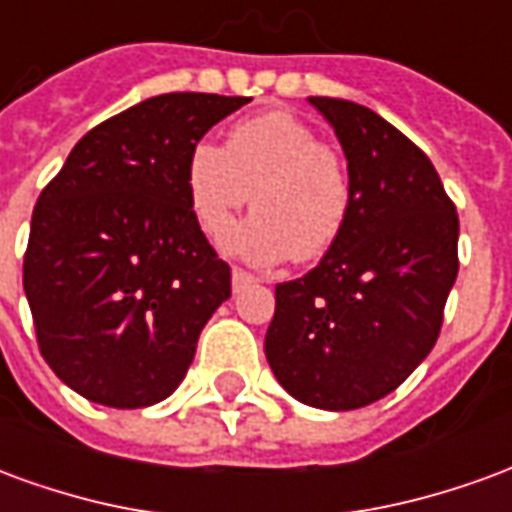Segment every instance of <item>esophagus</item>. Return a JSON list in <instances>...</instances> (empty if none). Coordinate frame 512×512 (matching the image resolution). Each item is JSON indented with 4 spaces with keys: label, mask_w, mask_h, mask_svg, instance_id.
<instances>
[{
    "label": "esophagus",
    "mask_w": 512,
    "mask_h": 512,
    "mask_svg": "<svg viewBox=\"0 0 512 512\" xmlns=\"http://www.w3.org/2000/svg\"><path fill=\"white\" fill-rule=\"evenodd\" d=\"M255 282V277L249 274V271H244V268H233V290L235 293H241V290L246 288V285H252Z\"/></svg>",
    "instance_id": "1"
}]
</instances>
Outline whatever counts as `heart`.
Instances as JSON below:
<instances>
[{
  "instance_id": "b5f03b06",
  "label": "heart",
  "mask_w": 512,
  "mask_h": 512,
  "mask_svg": "<svg viewBox=\"0 0 512 512\" xmlns=\"http://www.w3.org/2000/svg\"><path fill=\"white\" fill-rule=\"evenodd\" d=\"M249 191L257 213L224 249L255 266H277L290 255L301 263L326 255L351 211L345 161L290 112L249 117L230 131L224 147H191L186 197L208 238H222L233 227Z\"/></svg>"
}]
</instances>
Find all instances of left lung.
Instances as JSON below:
<instances>
[{"instance_id":"8db88e82","label":"left lung","mask_w":512,"mask_h":512,"mask_svg":"<svg viewBox=\"0 0 512 512\" xmlns=\"http://www.w3.org/2000/svg\"><path fill=\"white\" fill-rule=\"evenodd\" d=\"M307 101L343 147L351 211L321 263L277 285L266 359L296 400L351 411L395 392L436 345L458 277V213L430 158L384 117Z\"/></svg>"}]
</instances>
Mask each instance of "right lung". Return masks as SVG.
<instances>
[{"label":"right lung","mask_w":512,"mask_h":512,"mask_svg":"<svg viewBox=\"0 0 512 512\" xmlns=\"http://www.w3.org/2000/svg\"><path fill=\"white\" fill-rule=\"evenodd\" d=\"M244 104L208 93L147 98L84 134L38 197L24 293L40 354L87 400L161 403L230 299V266L186 197V158Z\"/></svg>","instance_id":"right-lung-1"}]
</instances>
